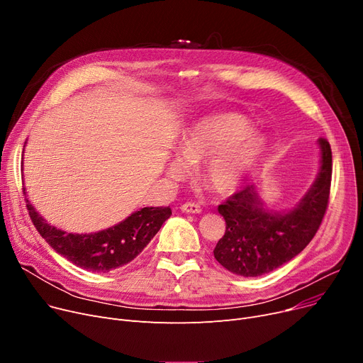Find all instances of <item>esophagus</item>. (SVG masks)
<instances>
[{"label":"esophagus","mask_w":363,"mask_h":363,"mask_svg":"<svg viewBox=\"0 0 363 363\" xmlns=\"http://www.w3.org/2000/svg\"><path fill=\"white\" fill-rule=\"evenodd\" d=\"M180 210L183 213H189V214H199L202 211L201 206L198 203H194V202H186L180 206Z\"/></svg>","instance_id":"1"}]
</instances>
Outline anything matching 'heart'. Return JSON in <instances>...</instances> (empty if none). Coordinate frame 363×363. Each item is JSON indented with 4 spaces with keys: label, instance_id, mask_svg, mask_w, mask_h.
I'll return each mask as SVG.
<instances>
[{
    "label": "heart",
    "instance_id": "heart-1",
    "mask_svg": "<svg viewBox=\"0 0 363 363\" xmlns=\"http://www.w3.org/2000/svg\"><path fill=\"white\" fill-rule=\"evenodd\" d=\"M179 158L168 164L171 179L189 174L186 164H201L202 180L218 194L233 192L251 174L266 152L264 137L251 133L248 119L235 115H213L186 130L176 146Z\"/></svg>",
    "mask_w": 363,
    "mask_h": 363
}]
</instances>
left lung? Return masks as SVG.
<instances>
[{"mask_svg":"<svg viewBox=\"0 0 363 363\" xmlns=\"http://www.w3.org/2000/svg\"><path fill=\"white\" fill-rule=\"evenodd\" d=\"M320 168L315 183L294 208L274 213L248 184L218 205L226 232L214 248L216 260L229 272L255 278L266 274L298 255L316 235L330 202L333 152L319 139Z\"/></svg>","mask_w":363,"mask_h":363,"instance_id":"obj_1","label":"left lung"}]
</instances>
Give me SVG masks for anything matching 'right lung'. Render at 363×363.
<instances>
[{
    "instance_id": "right-lung-1",
    "label": "right lung",
    "mask_w": 363,
    "mask_h": 363,
    "mask_svg": "<svg viewBox=\"0 0 363 363\" xmlns=\"http://www.w3.org/2000/svg\"><path fill=\"white\" fill-rule=\"evenodd\" d=\"M26 208L33 226L51 248L75 266L99 273H108L134 260L171 216L169 206H145L109 229L78 235L50 226L28 199Z\"/></svg>"
}]
</instances>
